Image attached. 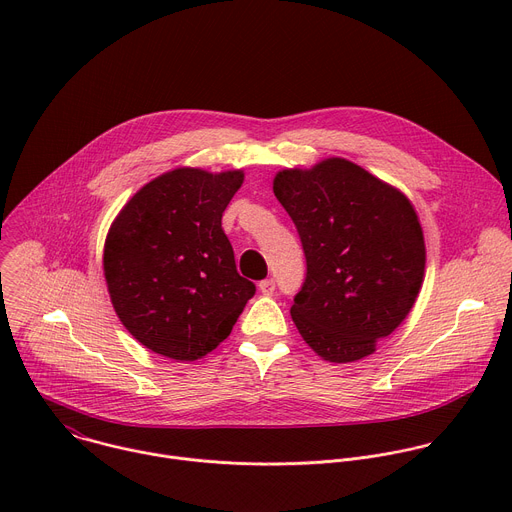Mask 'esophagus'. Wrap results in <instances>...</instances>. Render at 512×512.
<instances>
[{
    "label": "esophagus",
    "instance_id": "obj_1",
    "mask_svg": "<svg viewBox=\"0 0 512 512\" xmlns=\"http://www.w3.org/2000/svg\"><path fill=\"white\" fill-rule=\"evenodd\" d=\"M259 291H261L263 296H273L275 281H273V279H263V281H259Z\"/></svg>",
    "mask_w": 512,
    "mask_h": 512
}]
</instances>
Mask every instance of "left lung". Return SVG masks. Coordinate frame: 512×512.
I'll return each mask as SVG.
<instances>
[{
    "instance_id": "obj_1",
    "label": "left lung",
    "mask_w": 512,
    "mask_h": 512,
    "mask_svg": "<svg viewBox=\"0 0 512 512\" xmlns=\"http://www.w3.org/2000/svg\"><path fill=\"white\" fill-rule=\"evenodd\" d=\"M273 192L308 265L289 310L302 338L330 362L373 354L407 318L423 283L425 243L413 204L344 158L281 170Z\"/></svg>"
}]
</instances>
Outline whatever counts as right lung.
I'll use <instances>...</instances> for the list:
<instances>
[{"label":"right lung","mask_w":512,"mask_h":512,"mask_svg":"<svg viewBox=\"0 0 512 512\" xmlns=\"http://www.w3.org/2000/svg\"><path fill=\"white\" fill-rule=\"evenodd\" d=\"M245 174L176 168L133 194L103 251L111 304L156 354L198 360L233 330L255 283L241 277L223 212Z\"/></svg>","instance_id":"right-lung-1"}]
</instances>
